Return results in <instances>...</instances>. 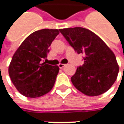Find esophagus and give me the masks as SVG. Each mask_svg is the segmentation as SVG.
I'll return each mask as SVG.
<instances>
[{
  "label": "esophagus",
  "mask_w": 124,
  "mask_h": 124,
  "mask_svg": "<svg viewBox=\"0 0 124 124\" xmlns=\"http://www.w3.org/2000/svg\"><path fill=\"white\" fill-rule=\"evenodd\" d=\"M65 65H66L65 64H62V63H59V67L60 68H64Z\"/></svg>",
  "instance_id": "1"
}]
</instances>
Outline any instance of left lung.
Instances as JSON below:
<instances>
[{
	"mask_svg": "<svg viewBox=\"0 0 124 124\" xmlns=\"http://www.w3.org/2000/svg\"><path fill=\"white\" fill-rule=\"evenodd\" d=\"M78 54H83L84 63L71 77L72 83L88 96H98L108 91L119 72L115 55L101 39L83 27L59 30Z\"/></svg>",
	"mask_w": 124,
	"mask_h": 124,
	"instance_id": "8db88e82",
	"label": "left lung"
}]
</instances>
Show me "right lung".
<instances>
[{
    "label": "right lung",
    "mask_w": 124,
    "mask_h": 124,
    "mask_svg": "<svg viewBox=\"0 0 124 124\" xmlns=\"http://www.w3.org/2000/svg\"><path fill=\"white\" fill-rule=\"evenodd\" d=\"M59 30L43 29L23 41L13 55L9 74L17 90L26 97H41L52 89L59 68L42 63Z\"/></svg>",
    "instance_id": "add662e5"
}]
</instances>
